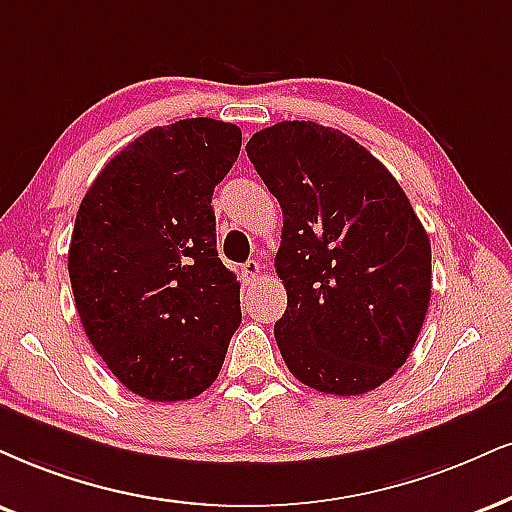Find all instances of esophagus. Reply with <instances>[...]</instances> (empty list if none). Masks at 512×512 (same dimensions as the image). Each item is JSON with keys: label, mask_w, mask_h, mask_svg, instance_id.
I'll return each mask as SVG.
<instances>
[{"label": "esophagus", "mask_w": 512, "mask_h": 512, "mask_svg": "<svg viewBox=\"0 0 512 512\" xmlns=\"http://www.w3.org/2000/svg\"><path fill=\"white\" fill-rule=\"evenodd\" d=\"M258 277H261V263H258L256 258H249L242 266V280L249 285V282H256Z\"/></svg>", "instance_id": "obj_1"}]
</instances>
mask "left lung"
Listing matches in <instances>:
<instances>
[{
  "label": "left lung",
  "instance_id": "8db88e82",
  "mask_svg": "<svg viewBox=\"0 0 512 512\" xmlns=\"http://www.w3.org/2000/svg\"><path fill=\"white\" fill-rule=\"evenodd\" d=\"M246 156L280 201L275 342L292 375L334 396L377 389L406 363L432 294V246L394 175L344 132L285 121Z\"/></svg>",
  "mask_w": 512,
  "mask_h": 512
}]
</instances>
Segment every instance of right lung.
<instances>
[{"label": "right lung", "instance_id": "right-lung-1", "mask_svg": "<svg viewBox=\"0 0 512 512\" xmlns=\"http://www.w3.org/2000/svg\"><path fill=\"white\" fill-rule=\"evenodd\" d=\"M239 149L242 130L213 118L151 128L106 163L78 208L75 308L106 368L142 399L206 391L242 323L211 206Z\"/></svg>", "mask_w": 512, "mask_h": 512}]
</instances>
